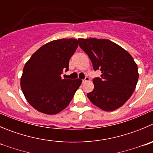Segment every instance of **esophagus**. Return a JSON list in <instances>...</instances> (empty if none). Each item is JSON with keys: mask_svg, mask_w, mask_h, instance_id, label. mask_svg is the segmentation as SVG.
Wrapping results in <instances>:
<instances>
[{"mask_svg": "<svg viewBox=\"0 0 153 153\" xmlns=\"http://www.w3.org/2000/svg\"><path fill=\"white\" fill-rule=\"evenodd\" d=\"M89 81V78L88 77V76H86V77L84 79H82V83H85L86 82H88Z\"/></svg>", "mask_w": 153, "mask_h": 153, "instance_id": "1", "label": "esophagus"}]
</instances>
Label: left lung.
I'll use <instances>...</instances> for the list:
<instances>
[{"label":"left lung","instance_id":"left-lung-1","mask_svg":"<svg viewBox=\"0 0 153 153\" xmlns=\"http://www.w3.org/2000/svg\"><path fill=\"white\" fill-rule=\"evenodd\" d=\"M79 46L88 55L101 78L93 79L94 89L87 94L93 104L104 111H113L123 105L136 88L139 74L130 54L106 39H78Z\"/></svg>","mask_w":153,"mask_h":153}]
</instances>
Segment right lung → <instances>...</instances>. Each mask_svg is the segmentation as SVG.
Masks as SVG:
<instances>
[{"instance_id":"1","label":"right lung","mask_w":153,"mask_h":153,"mask_svg":"<svg viewBox=\"0 0 153 153\" xmlns=\"http://www.w3.org/2000/svg\"><path fill=\"white\" fill-rule=\"evenodd\" d=\"M76 39H60L46 43L26 62L21 88L27 102L40 113L55 115L65 110L82 83L79 79H62L69 60L77 49Z\"/></svg>"}]
</instances>
